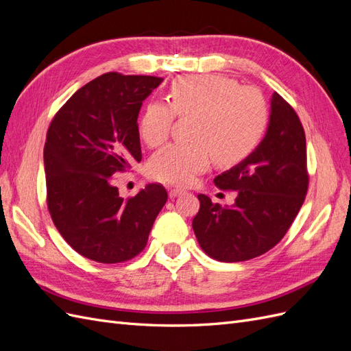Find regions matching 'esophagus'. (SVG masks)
Wrapping results in <instances>:
<instances>
[{
	"label": "esophagus",
	"mask_w": 351,
	"mask_h": 351,
	"mask_svg": "<svg viewBox=\"0 0 351 351\" xmlns=\"http://www.w3.org/2000/svg\"><path fill=\"white\" fill-rule=\"evenodd\" d=\"M183 193H184V190L183 189H177V187L169 189V192H168L169 197H176V196H180V195H183Z\"/></svg>",
	"instance_id": "34e87169"
}]
</instances>
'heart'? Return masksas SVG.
<instances>
[{"label": "heart", "instance_id": "1", "mask_svg": "<svg viewBox=\"0 0 351 351\" xmlns=\"http://www.w3.org/2000/svg\"><path fill=\"white\" fill-rule=\"evenodd\" d=\"M178 117L195 115L193 143H173L158 151L147 173L158 182L186 186L208 168L210 158L219 167L246 159L261 145L269 125V107L261 90L240 86L222 74H195L174 80L168 104H147L141 136L147 146L164 143Z\"/></svg>", "mask_w": 351, "mask_h": 351}]
</instances>
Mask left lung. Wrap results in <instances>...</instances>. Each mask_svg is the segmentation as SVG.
Segmentation results:
<instances>
[{
	"mask_svg": "<svg viewBox=\"0 0 351 351\" xmlns=\"http://www.w3.org/2000/svg\"><path fill=\"white\" fill-rule=\"evenodd\" d=\"M214 183L234 190L237 197L231 208H222L205 195L197 196L200 208L192 226L202 250L219 262H243L277 246L309 187L303 125L281 95H272L268 132L261 145Z\"/></svg>",
	"mask_w": 351,
	"mask_h": 351,
	"instance_id": "1",
	"label": "left lung"
}]
</instances>
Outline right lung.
Masks as SVG:
<instances>
[{"mask_svg": "<svg viewBox=\"0 0 351 351\" xmlns=\"http://www.w3.org/2000/svg\"><path fill=\"white\" fill-rule=\"evenodd\" d=\"M162 80L105 73L74 93L49 124L48 210L62 239L90 261L120 263L137 256L168 199L159 183L123 199L112 177L141 162L137 117Z\"/></svg>", "mask_w": 351, "mask_h": 351, "instance_id": "add662e5", "label": "right lung"}]
</instances>
